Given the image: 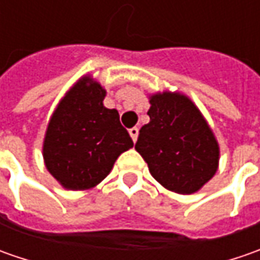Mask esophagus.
Listing matches in <instances>:
<instances>
[{
	"mask_svg": "<svg viewBox=\"0 0 260 260\" xmlns=\"http://www.w3.org/2000/svg\"><path fill=\"white\" fill-rule=\"evenodd\" d=\"M128 133L132 136L133 142H136V140H137V136H139V128H137V127H132V128L128 130Z\"/></svg>",
	"mask_w": 260,
	"mask_h": 260,
	"instance_id": "1",
	"label": "esophagus"
}]
</instances>
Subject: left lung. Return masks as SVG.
<instances>
[{
  "mask_svg": "<svg viewBox=\"0 0 260 260\" xmlns=\"http://www.w3.org/2000/svg\"><path fill=\"white\" fill-rule=\"evenodd\" d=\"M150 121L139 132L136 150L152 176L176 194H192L218 168L220 149L197 105L179 92L150 96Z\"/></svg>",
  "mask_w": 260,
  "mask_h": 260,
  "instance_id": "8db88e82",
  "label": "left lung"
}]
</instances>
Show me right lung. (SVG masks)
Masks as SVG:
<instances>
[{"label":"right lung","mask_w":260,"mask_h":260,"mask_svg":"<svg viewBox=\"0 0 260 260\" xmlns=\"http://www.w3.org/2000/svg\"><path fill=\"white\" fill-rule=\"evenodd\" d=\"M105 89L81 78L59 103L45 142L46 168L66 189L94 188L111 172L117 157L133 147L117 110L105 108Z\"/></svg>","instance_id":"obj_1"}]
</instances>
